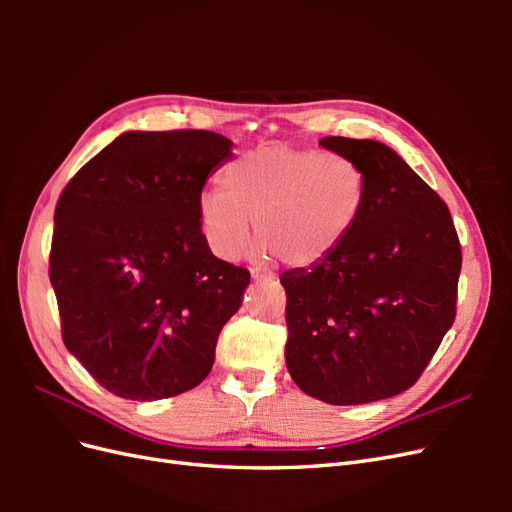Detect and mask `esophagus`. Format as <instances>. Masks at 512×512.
<instances>
[{
  "label": "esophagus",
  "instance_id": "34e87169",
  "mask_svg": "<svg viewBox=\"0 0 512 512\" xmlns=\"http://www.w3.org/2000/svg\"><path fill=\"white\" fill-rule=\"evenodd\" d=\"M250 273H252V280H256V282H258V280H267V277H275L271 271L262 269V267H254Z\"/></svg>",
  "mask_w": 512,
  "mask_h": 512
}]
</instances>
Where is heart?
Wrapping results in <instances>:
<instances>
[{"label":"heart","mask_w":512,"mask_h":512,"mask_svg":"<svg viewBox=\"0 0 512 512\" xmlns=\"http://www.w3.org/2000/svg\"><path fill=\"white\" fill-rule=\"evenodd\" d=\"M222 192L198 200V220L215 256L237 258L254 220L260 256L316 267L346 243L369 200L365 168L335 151L260 145L224 166Z\"/></svg>","instance_id":"1"}]
</instances>
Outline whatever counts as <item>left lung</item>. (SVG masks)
Masks as SVG:
<instances>
[{"mask_svg":"<svg viewBox=\"0 0 512 512\" xmlns=\"http://www.w3.org/2000/svg\"><path fill=\"white\" fill-rule=\"evenodd\" d=\"M320 145L365 168L369 200L333 256L280 277L286 365L309 397L369 404L410 389L453 327L461 245L444 200L393 149L346 136Z\"/></svg>","mask_w":512,"mask_h":512,"instance_id":"obj_1","label":"left lung"}]
</instances>
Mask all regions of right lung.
<instances>
[{
  "mask_svg": "<svg viewBox=\"0 0 512 512\" xmlns=\"http://www.w3.org/2000/svg\"><path fill=\"white\" fill-rule=\"evenodd\" d=\"M230 147L209 130L126 132L57 200L49 277L61 337L117 397L194 389L241 307L250 271L215 258L198 220L205 181Z\"/></svg>",
  "mask_w": 512,
  "mask_h": 512,
  "instance_id": "1",
  "label": "right lung"
}]
</instances>
